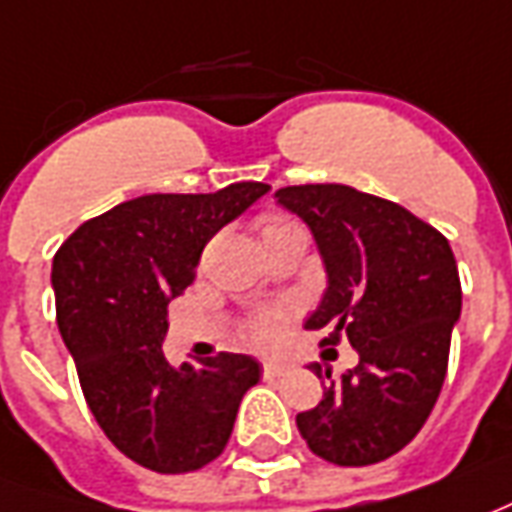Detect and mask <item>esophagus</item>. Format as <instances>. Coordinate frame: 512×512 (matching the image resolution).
Listing matches in <instances>:
<instances>
[{
	"mask_svg": "<svg viewBox=\"0 0 512 512\" xmlns=\"http://www.w3.org/2000/svg\"><path fill=\"white\" fill-rule=\"evenodd\" d=\"M263 377H266V380H277V377H282V366H274V363H263Z\"/></svg>",
	"mask_w": 512,
	"mask_h": 512,
	"instance_id": "esophagus-1",
	"label": "esophagus"
}]
</instances>
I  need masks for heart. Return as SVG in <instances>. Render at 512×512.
Here are the masks:
<instances>
[{
  "instance_id": "b5f03b06",
  "label": "heart",
  "mask_w": 512,
  "mask_h": 512,
  "mask_svg": "<svg viewBox=\"0 0 512 512\" xmlns=\"http://www.w3.org/2000/svg\"><path fill=\"white\" fill-rule=\"evenodd\" d=\"M260 224H263V235L277 230H288V227H299L296 221L288 219V216H280V213H271V216H266ZM285 321H288V310H282V307L263 310V313H257V316H252L246 321L244 338L249 343L260 346V349H271V346L280 343L282 332H285Z\"/></svg>"
}]
</instances>
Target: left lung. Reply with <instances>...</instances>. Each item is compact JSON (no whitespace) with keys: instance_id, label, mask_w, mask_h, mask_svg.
<instances>
[{"instance_id":"8db88e82","label":"left lung","mask_w":512,"mask_h":512,"mask_svg":"<svg viewBox=\"0 0 512 512\" xmlns=\"http://www.w3.org/2000/svg\"><path fill=\"white\" fill-rule=\"evenodd\" d=\"M274 196L313 230L327 268L307 330L360 355L338 380L327 371L324 399L296 427L335 466L388 460L416 438L443 388L463 302L452 246L402 205L349 185H288ZM313 371L321 377V366Z\"/></svg>"}]
</instances>
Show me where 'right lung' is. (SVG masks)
Returning <instances> with one entry per match:
<instances>
[{"label": "right lung", "mask_w": 512, "mask_h": 512, "mask_svg": "<svg viewBox=\"0 0 512 512\" xmlns=\"http://www.w3.org/2000/svg\"><path fill=\"white\" fill-rule=\"evenodd\" d=\"M266 191V182H232L216 194L138 196L57 249V327L82 396L110 443L149 471L213 463L260 380L257 360L230 352L174 368L163 338L169 302L194 282L207 241Z\"/></svg>", "instance_id": "1"}]
</instances>
